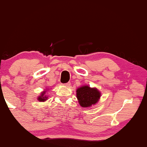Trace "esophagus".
I'll use <instances>...</instances> for the list:
<instances>
[{
  "label": "esophagus",
  "instance_id": "obj_1",
  "mask_svg": "<svg viewBox=\"0 0 147 147\" xmlns=\"http://www.w3.org/2000/svg\"><path fill=\"white\" fill-rule=\"evenodd\" d=\"M70 83H64V84H62L63 86H64V87H69V86H70Z\"/></svg>",
  "mask_w": 147,
  "mask_h": 147
}]
</instances>
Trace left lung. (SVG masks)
<instances>
[{
  "label": "left lung",
  "mask_w": 147,
  "mask_h": 147,
  "mask_svg": "<svg viewBox=\"0 0 147 147\" xmlns=\"http://www.w3.org/2000/svg\"><path fill=\"white\" fill-rule=\"evenodd\" d=\"M101 97V93L96 87L83 85L77 90V98L81 107L90 108L96 105Z\"/></svg>",
  "instance_id": "obj_1"
}]
</instances>
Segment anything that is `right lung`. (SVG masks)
<instances>
[{
    "label": "right lung",
    "mask_w": 147,
    "mask_h": 147,
    "mask_svg": "<svg viewBox=\"0 0 147 147\" xmlns=\"http://www.w3.org/2000/svg\"><path fill=\"white\" fill-rule=\"evenodd\" d=\"M47 90H48L47 88L45 89L44 91H42V92L40 93V95L38 96V97H37V100H38L39 102L46 101L48 98V96L47 95H45L46 92H47Z\"/></svg>",
    "instance_id": "1"
}]
</instances>
